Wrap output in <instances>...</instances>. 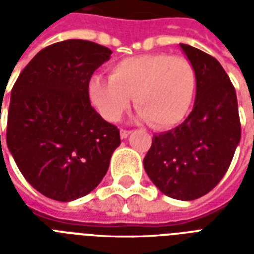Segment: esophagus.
Segmentation results:
<instances>
[{
    "instance_id": "34e87169",
    "label": "esophagus",
    "mask_w": 254,
    "mask_h": 254,
    "mask_svg": "<svg viewBox=\"0 0 254 254\" xmlns=\"http://www.w3.org/2000/svg\"><path fill=\"white\" fill-rule=\"evenodd\" d=\"M130 134V130H127V129H121V131H120V135H121V138H127V135Z\"/></svg>"
}]
</instances>
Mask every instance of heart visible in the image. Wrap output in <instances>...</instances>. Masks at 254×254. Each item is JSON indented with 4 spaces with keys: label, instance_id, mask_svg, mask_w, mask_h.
I'll return each mask as SVG.
<instances>
[{
    "label": "heart",
    "instance_id": "heart-1",
    "mask_svg": "<svg viewBox=\"0 0 254 254\" xmlns=\"http://www.w3.org/2000/svg\"><path fill=\"white\" fill-rule=\"evenodd\" d=\"M197 77L185 57L165 53L125 58L112 65L109 77L93 75L88 96L103 119L116 123L130 107L154 127H175L191 111Z\"/></svg>",
    "mask_w": 254,
    "mask_h": 254
}]
</instances>
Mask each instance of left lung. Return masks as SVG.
Instances as JSON below:
<instances>
[{"mask_svg":"<svg viewBox=\"0 0 254 254\" xmlns=\"http://www.w3.org/2000/svg\"><path fill=\"white\" fill-rule=\"evenodd\" d=\"M182 50L196 71L192 112L177 127L153 137L145 171L165 195L193 200L223 179L241 138L235 87L213 57L192 46Z\"/></svg>","mask_w":254,"mask_h":254,"instance_id":"left-lung-1","label":"left lung"}]
</instances>
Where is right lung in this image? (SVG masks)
Here are the masks:
<instances>
[{
	"mask_svg": "<svg viewBox=\"0 0 254 254\" xmlns=\"http://www.w3.org/2000/svg\"><path fill=\"white\" fill-rule=\"evenodd\" d=\"M111 54L95 42H58L29 62L11 89L6 143L26 181L50 199L91 192L121 143L88 96V81Z\"/></svg>",
	"mask_w": 254,
	"mask_h": 254,
	"instance_id": "right-lung-1",
	"label": "right lung"
}]
</instances>
